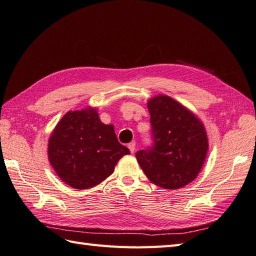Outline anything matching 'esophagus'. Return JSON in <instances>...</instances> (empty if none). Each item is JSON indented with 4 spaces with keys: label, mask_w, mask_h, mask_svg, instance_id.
<instances>
[{
    "label": "esophagus",
    "mask_w": 256,
    "mask_h": 256,
    "mask_svg": "<svg viewBox=\"0 0 256 256\" xmlns=\"http://www.w3.org/2000/svg\"><path fill=\"white\" fill-rule=\"evenodd\" d=\"M128 148H129L130 152L134 153V150H136V142H134V141H132V142H130V144H128Z\"/></svg>",
    "instance_id": "34e87169"
}]
</instances>
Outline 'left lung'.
<instances>
[{"mask_svg":"<svg viewBox=\"0 0 256 256\" xmlns=\"http://www.w3.org/2000/svg\"><path fill=\"white\" fill-rule=\"evenodd\" d=\"M153 146L136 153L151 183L164 190H178L200 174L208 152L205 126L194 112L168 95L146 103Z\"/></svg>","mask_w":256,"mask_h":256,"instance_id":"left-lung-1","label":"left lung"}]
</instances>
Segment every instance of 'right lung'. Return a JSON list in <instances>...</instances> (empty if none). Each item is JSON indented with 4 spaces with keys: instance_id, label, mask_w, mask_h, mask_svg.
<instances>
[{
    "instance_id": "add662e5",
    "label": "right lung",
    "mask_w": 256,
    "mask_h": 256,
    "mask_svg": "<svg viewBox=\"0 0 256 256\" xmlns=\"http://www.w3.org/2000/svg\"><path fill=\"white\" fill-rule=\"evenodd\" d=\"M129 153L118 142L112 124L102 122L98 110L90 106L68 112L48 141L51 166L64 183L76 190L102 183Z\"/></svg>"
}]
</instances>
